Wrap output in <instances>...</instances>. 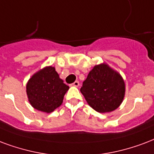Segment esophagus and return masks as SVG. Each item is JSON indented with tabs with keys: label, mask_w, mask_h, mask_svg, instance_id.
I'll return each mask as SVG.
<instances>
[{
	"label": "esophagus",
	"mask_w": 154,
	"mask_h": 154,
	"mask_svg": "<svg viewBox=\"0 0 154 154\" xmlns=\"http://www.w3.org/2000/svg\"><path fill=\"white\" fill-rule=\"evenodd\" d=\"M79 85H80L79 82H77V81L74 82L72 84V85H73V86H75V87H78V86H79Z\"/></svg>",
	"instance_id": "obj_1"
}]
</instances>
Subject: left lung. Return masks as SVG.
I'll list each match as a JSON object with an SVG mask.
<instances>
[{
	"instance_id": "obj_1",
	"label": "left lung",
	"mask_w": 154,
	"mask_h": 154,
	"mask_svg": "<svg viewBox=\"0 0 154 154\" xmlns=\"http://www.w3.org/2000/svg\"><path fill=\"white\" fill-rule=\"evenodd\" d=\"M80 90L94 110L106 113L120 106L125 94V84L119 72L106 64H101L89 72Z\"/></svg>"
}]
</instances>
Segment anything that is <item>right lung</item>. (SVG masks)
I'll return each instance as SVG.
<instances>
[{
    "instance_id": "obj_1",
    "label": "right lung",
    "mask_w": 154,
    "mask_h": 154,
    "mask_svg": "<svg viewBox=\"0 0 154 154\" xmlns=\"http://www.w3.org/2000/svg\"><path fill=\"white\" fill-rule=\"evenodd\" d=\"M69 87L60 78L54 67L43 68L35 72L26 84L30 105L38 111L51 113L63 103Z\"/></svg>"
}]
</instances>
